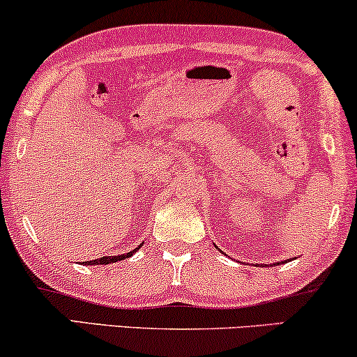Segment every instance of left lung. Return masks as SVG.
I'll use <instances>...</instances> for the list:
<instances>
[{"mask_svg": "<svg viewBox=\"0 0 357 357\" xmlns=\"http://www.w3.org/2000/svg\"><path fill=\"white\" fill-rule=\"evenodd\" d=\"M277 264H279V262H277Z\"/></svg>", "mask_w": 357, "mask_h": 357, "instance_id": "left-lung-1", "label": "left lung"}]
</instances>
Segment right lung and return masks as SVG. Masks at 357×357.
Listing matches in <instances>:
<instances>
[{"instance_id": "1", "label": "right lung", "mask_w": 357, "mask_h": 357, "mask_svg": "<svg viewBox=\"0 0 357 357\" xmlns=\"http://www.w3.org/2000/svg\"><path fill=\"white\" fill-rule=\"evenodd\" d=\"M139 248H141V246H139ZM139 248H136V249H134V251L128 252V254H121V256H105V257H101V259H95V261H88V262H85V264H91V266H93V264H96V266H98V264H111V262H118V261H123V259H126V257H131L132 254L136 252Z\"/></svg>"}]
</instances>
